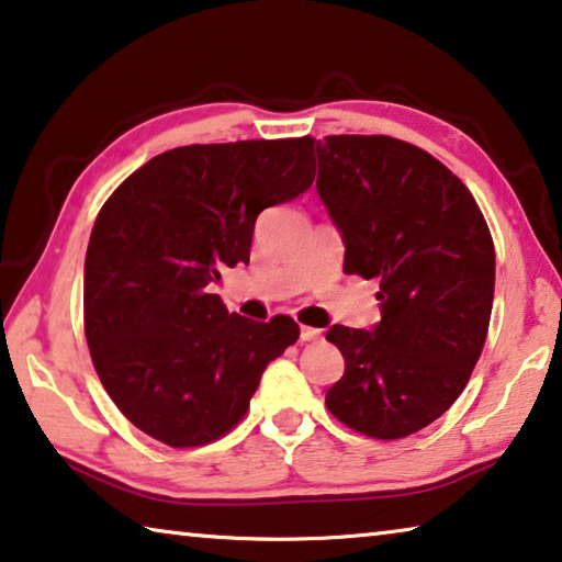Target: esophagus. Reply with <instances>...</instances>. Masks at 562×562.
Returning a JSON list of instances; mask_svg holds the SVG:
<instances>
[{"label":"esophagus","mask_w":562,"mask_h":562,"mask_svg":"<svg viewBox=\"0 0 562 562\" xmlns=\"http://www.w3.org/2000/svg\"><path fill=\"white\" fill-rule=\"evenodd\" d=\"M317 337H319V329L307 327V325L300 327V340L302 342H313V340H317Z\"/></svg>","instance_id":"obj_1"}]
</instances>
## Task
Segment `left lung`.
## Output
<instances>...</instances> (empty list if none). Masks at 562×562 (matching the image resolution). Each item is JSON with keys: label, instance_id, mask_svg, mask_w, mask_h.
Here are the masks:
<instances>
[{"label": "left lung", "instance_id": "left-lung-1", "mask_svg": "<svg viewBox=\"0 0 562 562\" xmlns=\"http://www.w3.org/2000/svg\"><path fill=\"white\" fill-rule=\"evenodd\" d=\"M317 165L345 272L380 282L382 313L372 329H327L345 375L325 405L368 438H407L456 403L483 352L493 237L468 187L409 142L333 135L317 139Z\"/></svg>", "mask_w": 562, "mask_h": 562}]
</instances>
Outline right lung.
<instances>
[{
  "instance_id": "add662e5",
  "label": "right lung",
  "mask_w": 562,
  "mask_h": 562,
  "mask_svg": "<svg viewBox=\"0 0 562 562\" xmlns=\"http://www.w3.org/2000/svg\"><path fill=\"white\" fill-rule=\"evenodd\" d=\"M313 137L169 149L97 215L85 260V335L106 395L169 448L233 430L267 364L300 337L292 317L227 313L210 284L249 260L255 220L315 180Z\"/></svg>"
}]
</instances>
